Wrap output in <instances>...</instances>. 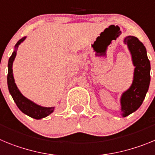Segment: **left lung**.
I'll return each mask as SVG.
<instances>
[{"label":"left lung","instance_id":"8db88e82","mask_svg":"<svg viewBox=\"0 0 155 155\" xmlns=\"http://www.w3.org/2000/svg\"><path fill=\"white\" fill-rule=\"evenodd\" d=\"M124 42L128 46L135 67L132 84L122 94L120 98L121 115L126 117L139 109L143 103L150 85V64L146 48L137 37L129 35Z\"/></svg>","mask_w":155,"mask_h":155}]
</instances>
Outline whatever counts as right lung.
Wrapping results in <instances>:
<instances>
[{
  "label": "right lung",
  "mask_w": 155,
  "mask_h": 155,
  "mask_svg": "<svg viewBox=\"0 0 155 155\" xmlns=\"http://www.w3.org/2000/svg\"><path fill=\"white\" fill-rule=\"evenodd\" d=\"M25 39H26V36L23 37L20 40L18 41V42L15 46V50L12 53V56L8 61V78H7L8 87L9 92L12 94V98H13L14 101L16 103L18 109L23 113L26 114L27 116H30L31 118H34L35 120H40V119L45 118L50 114H51L54 111L55 107H43V106L37 105L35 102L27 98L26 97H25L18 88L13 76L12 66H13V62L16 57L18 47Z\"/></svg>",
  "instance_id": "1"
}]
</instances>
